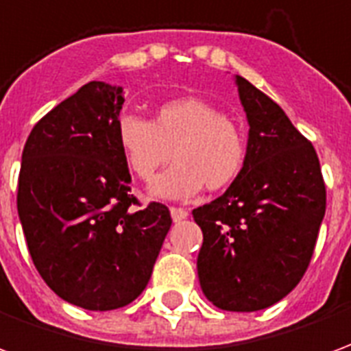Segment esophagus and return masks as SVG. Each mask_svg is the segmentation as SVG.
I'll list each match as a JSON object with an SVG mask.
<instances>
[{"mask_svg": "<svg viewBox=\"0 0 351 351\" xmlns=\"http://www.w3.org/2000/svg\"><path fill=\"white\" fill-rule=\"evenodd\" d=\"M171 218L175 221H182L188 218V210L186 208H176V206H171Z\"/></svg>", "mask_w": 351, "mask_h": 351, "instance_id": "esophagus-1", "label": "esophagus"}]
</instances>
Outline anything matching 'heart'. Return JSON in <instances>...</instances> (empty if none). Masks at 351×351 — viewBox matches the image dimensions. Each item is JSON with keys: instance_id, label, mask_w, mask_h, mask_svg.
Returning a JSON list of instances; mask_svg holds the SVG:
<instances>
[{"instance_id": "1", "label": "heart", "mask_w": 351, "mask_h": 351, "mask_svg": "<svg viewBox=\"0 0 351 351\" xmlns=\"http://www.w3.org/2000/svg\"><path fill=\"white\" fill-rule=\"evenodd\" d=\"M116 141L123 161L141 180H152L165 163L175 161L150 184L158 199H188L203 190L228 188L246 161V137L231 118L201 97L160 103L152 120L125 112L116 122Z\"/></svg>"}]
</instances>
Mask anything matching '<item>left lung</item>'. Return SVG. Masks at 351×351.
Segmentation results:
<instances>
[{"mask_svg": "<svg viewBox=\"0 0 351 351\" xmlns=\"http://www.w3.org/2000/svg\"><path fill=\"white\" fill-rule=\"evenodd\" d=\"M250 125L246 161L223 195L193 210L203 231L201 289L214 306L256 312L284 299L308 269L325 214L314 146L286 112L235 79Z\"/></svg>", "mask_w": 351, "mask_h": 351, "instance_id": "left-lung-1", "label": "left lung"}]
</instances>
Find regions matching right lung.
Listing matches in <instances>:
<instances>
[{"label": "right lung", "mask_w": 351, "mask_h": 351, "mask_svg": "<svg viewBox=\"0 0 351 351\" xmlns=\"http://www.w3.org/2000/svg\"><path fill=\"white\" fill-rule=\"evenodd\" d=\"M123 90L92 80L35 123L22 152L16 206L47 286L86 310L122 308L150 280L171 213L135 208L116 141Z\"/></svg>", "instance_id": "right-lung-1"}]
</instances>
